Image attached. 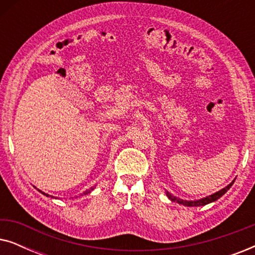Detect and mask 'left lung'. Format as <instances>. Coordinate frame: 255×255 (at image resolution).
Wrapping results in <instances>:
<instances>
[{"mask_svg":"<svg viewBox=\"0 0 255 255\" xmlns=\"http://www.w3.org/2000/svg\"><path fill=\"white\" fill-rule=\"evenodd\" d=\"M235 181H236V179L233 180L231 183L228 184V186H226L225 188H223V189L218 190L217 193L212 194V195H210V196H207V197L201 198V200H196V201L182 200V198H179V197L174 196V195L168 193V191H166V195H167V197H168L169 200L172 201V202H176V203L182 204V205H186V207H201V205H207V204H209V203H211V202H215V201H217L218 198H221V197L223 196V195H224V194L226 193V191H228V190L230 189V188L232 187V184L235 183Z\"/></svg>","mask_w":255,"mask_h":255,"instance_id":"8db88e82","label":"left lung"}]
</instances>
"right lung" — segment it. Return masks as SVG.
<instances>
[{"mask_svg":"<svg viewBox=\"0 0 255 255\" xmlns=\"http://www.w3.org/2000/svg\"><path fill=\"white\" fill-rule=\"evenodd\" d=\"M93 189H94V187H93V188H90V189H88V190H86V191H85V193H83V194H85V195H87V194H89V193H90V191H92ZM38 191H39V193H41V194H43V195H45V196L50 197V195H48V194H45V193H44V191H41V190H39V189H38ZM51 197H53V196H51Z\"/></svg>","mask_w":255,"mask_h":255,"instance_id":"right-lung-1","label":"right lung"}]
</instances>
